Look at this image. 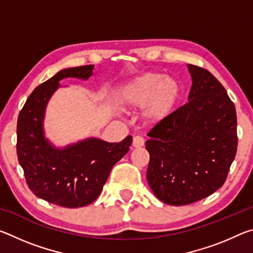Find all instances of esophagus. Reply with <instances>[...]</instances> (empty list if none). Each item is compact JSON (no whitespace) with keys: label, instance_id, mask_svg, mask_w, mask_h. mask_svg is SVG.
I'll list each match as a JSON object with an SVG mask.
<instances>
[{"label":"esophagus","instance_id":"1","mask_svg":"<svg viewBox=\"0 0 253 253\" xmlns=\"http://www.w3.org/2000/svg\"><path fill=\"white\" fill-rule=\"evenodd\" d=\"M144 143H145V140L143 137H140V136H135L134 138H132V147H135V148L144 146Z\"/></svg>","mask_w":253,"mask_h":253}]
</instances>
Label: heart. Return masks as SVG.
I'll use <instances>...</instances> for the list:
<instances>
[{
  "mask_svg": "<svg viewBox=\"0 0 253 253\" xmlns=\"http://www.w3.org/2000/svg\"><path fill=\"white\" fill-rule=\"evenodd\" d=\"M182 87L174 77L149 71L127 80L116 92V102L123 109L143 108L144 121L157 125L176 108Z\"/></svg>",
  "mask_w": 253,
  "mask_h": 253,
  "instance_id": "heart-1",
  "label": "heart"
}]
</instances>
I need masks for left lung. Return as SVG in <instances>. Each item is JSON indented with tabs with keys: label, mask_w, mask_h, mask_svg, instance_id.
Returning a JSON list of instances; mask_svg holds the SVG:
<instances>
[{
	"label": "left lung",
	"mask_w": 253,
	"mask_h": 253,
	"mask_svg": "<svg viewBox=\"0 0 253 253\" xmlns=\"http://www.w3.org/2000/svg\"><path fill=\"white\" fill-rule=\"evenodd\" d=\"M188 102L148 132L147 182L169 205H186L223 185L238 146L237 113L211 72L187 65Z\"/></svg>",
	"instance_id": "8db88e82"
}]
</instances>
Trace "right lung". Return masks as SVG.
<instances>
[{
	"instance_id": "obj_1",
	"label": "right lung",
	"mask_w": 253,
	"mask_h": 253,
	"mask_svg": "<svg viewBox=\"0 0 253 253\" xmlns=\"http://www.w3.org/2000/svg\"><path fill=\"white\" fill-rule=\"evenodd\" d=\"M93 65L60 70L34 89L18 118L16 152L30 190L63 208H81L100 195L111 169L129 151L131 136L121 143L90 137L57 147L45 137L44 117L50 98L65 78L88 80Z\"/></svg>"
}]
</instances>
